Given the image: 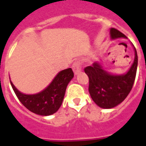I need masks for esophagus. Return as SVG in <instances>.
Masks as SVG:
<instances>
[{"label":"esophagus","instance_id":"34e87169","mask_svg":"<svg viewBox=\"0 0 146 146\" xmlns=\"http://www.w3.org/2000/svg\"><path fill=\"white\" fill-rule=\"evenodd\" d=\"M72 68H73V72H74V73L75 74H78V73L81 71V63L80 62H75L73 64V66H72Z\"/></svg>","mask_w":146,"mask_h":146}]
</instances>
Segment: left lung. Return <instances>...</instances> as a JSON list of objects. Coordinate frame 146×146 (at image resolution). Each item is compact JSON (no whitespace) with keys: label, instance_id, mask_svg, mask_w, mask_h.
Instances as JSON below:
<instances>
[{"label":"left lung","instance_id":"1","mask_svg":"<svg viewBox=\"0 0 146 146\" xmlns=\"http://www.w3.org/2000/svg\"><path fill=\"white\" fill-rule=\"evenodd\" d=\"M110 35L113 39L126 37L123 33L115 28L110 30ZM134 48L135 61L128 72L124 75H111L97 62L84 69L89 78V93L98 106L104 109L115 107L121 103L131 91L138 66V54L135 48Z\"/></svg>","mask_w":146,"mask_h":146}]
</instances>
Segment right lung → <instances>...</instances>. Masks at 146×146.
I'll list each match as a JSON object with an SVG mask.
<instances>
[{
	"instance_id": "1",
	"label": "right lung",
	"mask_w": 146,
	"mask_h": 146,
	"mask_svg": "<svg viewBox=\"0 0 146 146\" xmlns=\"http://www.w3.org/2000/svg\"><path fill=\"white\" fill-rule=\"evenodd\" d=\"M73 77L71 68L62 70L58 73L47 88L35 95L23 94L10 82L17 98L25 107L38 115L49 116L56 113L60 108L67 85Z\"/></svg>"
}]
</instances>
